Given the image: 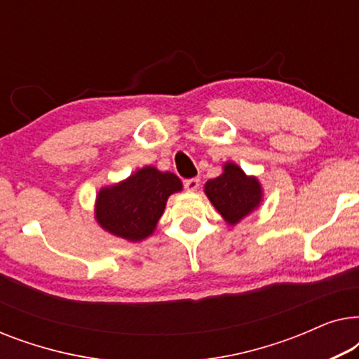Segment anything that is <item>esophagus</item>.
Listing matches in <instances>:
<instances>
[{
	"label": "esophagus",
	"instance_id": "34e87169",
	"mask_svg": "<svg viewBox=\"0 0 359 359\" xmlns=\"http://www.w3.org/2000/svg\"><path fill=\"white\" fill-rule=\"evenodd\" d=\"M199 184H201L199 178H189V180L184 181V188L188 189L189 193H194V191H198Z\"/></svg>",
	"mask_w": 359,
	"mask_h": 359
}]
</instances>
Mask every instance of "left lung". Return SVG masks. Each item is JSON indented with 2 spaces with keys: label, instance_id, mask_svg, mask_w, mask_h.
I'll return each instance as SVG.
<instances>
[{
  "label": "left lung",
  "instance_id": "left-lung-1",
  "mask_svg": "<svg viewBox=\"0 0 359 359\" xmlns=\"http://www.w3.org/2000/svg\"><path fill=\"white\" fill-rule=\"evenodd\" d=\"M204 193L230 225L238 224L253 212L263 199L259 181L255 176L245 175V171L232 161L224 165L222 175L205 183Z\"/></svg>",
  "mask_w": 359,
  "mask_h": 359
}]
</instances>
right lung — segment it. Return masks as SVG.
I'll list each match as a JSON object with an SVG mask.
<instances>
[{
  "label": "right lung",
  "mask_w": 359,
  "mask_h": 359,
  "mask_svg": "<svg viewBox=\"0 0 359 359\" xmlns=\"http://www.w3.org/2000/svg\"><path fill=\"white\" fill-rule=\"evenodd\" d=\"M183 189L178 176L144 166L121 183L101 188L95 217L106 232L129 242H142L154 233L166 201Z\"/></svg>",
  "instance_id": "1"
}]
</instances>
